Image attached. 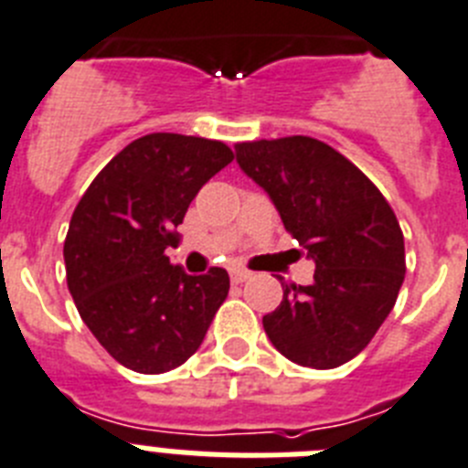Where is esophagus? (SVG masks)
<instances>
[{"mask_svg":"<svg viewBox=\"0 0 468 468\" xmlns=\"http://www.w3.org/2000/svg\"><path fill=\"white\" fill-rule=\"evenodd\" d=\"M250 278H251V273L250 271H245V268H233V271H230V280H233L235 284L247 282Z\"/></svg>","mask_w":468,"mask_h":468,"instance_id":"esophagus-1","label":"esophagus"}]
</instances>
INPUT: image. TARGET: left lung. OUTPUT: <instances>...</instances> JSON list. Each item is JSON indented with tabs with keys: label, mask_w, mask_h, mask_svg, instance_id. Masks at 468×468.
<instances>
[{
	"label": "left lung",
	"mask_w": 468,
	"mask_h": 468,
	"mask_svg": "<svg viewBox=\"0 0 468 468\" xmlns=\"http://www.w3.org/2000/svg\"><path fill=\"white\" fill-rule=\"evenodd\" d=\"M235 155L315 261L313 282L282 284L280 306L263 315L268 339L303 367L348 363L377 335L405 280V239L391 205L318 138L245 141Z\"/></svg>",
	"instance_id": "obj_1"
}]
</instances>
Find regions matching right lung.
Listing matches in <instances>:
<instances>
[{"mask_svg": "<svg viewBox=\"0 0 468 468\" xmlns=\"http://www.w3.org/2000/svg\"><path fill=\"white\" fill-rule=\"evenodd\" d=\"M230 162L223 141L148 133L101 169L72 211L68 290L101 346L133 372L184 365L229 296L223 268L188 275L165 250L197 190Z\"/></svg>", "mask_w": 468, "mask_h": 468, "instance_id": "right-lung-1", "label": "right lung"}]
</instances>
